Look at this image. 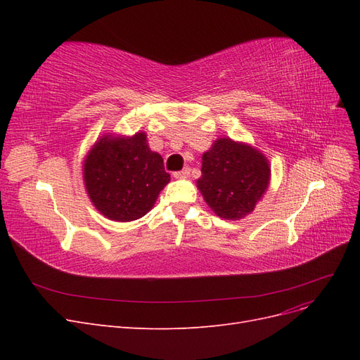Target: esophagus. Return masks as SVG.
Masks as SVG:
<instances>
[{"label":"esophagus","instance_id":"1","mask_svg":"<svg viewBox=\"0 0 360 360\" xmlns=\"http://www.w3.org/2000/svg\"><path fill=\"white\" fill-rule=\"evenodd\" d=\"M189 174H191V168H184V169H181V171H176L174 172V177L176 179H186V177H189Z\"/></svg>","mask_w":360,"mask_h":360}]
</instances>
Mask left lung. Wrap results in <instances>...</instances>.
I'll return each mask as SVG.
<instances>
[{"label": "left lung", "instance_id": "left-lung-1", "mask_svg": "<svg viewBox=\"0 0 360 360\" xmlns=\"http://www.w3.org/2000/svg\"><path fill=\"white\" fill-rule=\"evenodd\" d=\"M197 184L205 202L224 219H242L255 209L270 179L266 158L230 138L217 139L202 155Z\"/></svg>", "mask_w": 360, "mask_h": 360}]
</instances>
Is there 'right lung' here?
<instances>
[{
	"label": "right lung",
	"instance_id": "right-lung-1",
	"mask_svg": "<svg viewBox=\"0 0 360 360\" xmlns=\"http://www.w3.org/2000/svg\"><path fill=\"white\" fill-rule=\"evenodd\" d=\"M84 180L96 209L118 222L143 217L169 181L163 159L147 146L146 134L105 136L84 163Z\"/></svg>",
	"mask_w": 360,
	"mask_h": 360
}]
</instances>
